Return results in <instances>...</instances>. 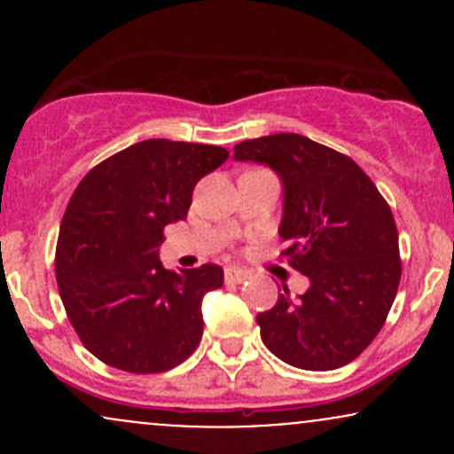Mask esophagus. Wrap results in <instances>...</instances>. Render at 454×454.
<instances>
[{
	"label": "esophagus",
	"instance_id": "1",
	"mask_svg": "<svg viewBox=\"0 0 454 454\" xmlns=\"http://www.w3.org/2000/svg\"><path fill=\"white\" fill-rule=\"evenodd\" d=\"M247 278H249L247 270L239 267H226V270H223V279H226L228 284H243Z\"/></svg>",
	"mask_w": 454,
	"mask_h": 454
}]
</instances>
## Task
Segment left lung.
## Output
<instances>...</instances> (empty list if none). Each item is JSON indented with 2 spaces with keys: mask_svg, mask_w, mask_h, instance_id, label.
Listing matches in <instances>:
<instances>
[{
  "mask_svg": "<svg viewBox=\"0 0 454 454\" xmlns=\"http://www.w3.org/2000/svg\"><path fill=\"white\" fill-rule=\"evenodd\" d=\"M234 158L260 161L284 181L279 237L290 267L309 278L299 299L284 286L256 316L275 356L307 372L343 367L369 346L397 294L399 232L388 202L352 158L301 134L243 140Z\"/></svg>",
  "mask_w": 454,
  "mask_h": 454,
  "instance_id": "left-lung-1",
  "label": "left lung"
}]
</instances>
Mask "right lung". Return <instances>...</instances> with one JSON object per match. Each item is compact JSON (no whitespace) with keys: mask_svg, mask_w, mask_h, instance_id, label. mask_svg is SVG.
Returning a JSON list of instances; mask_svg holds the SVG:
<instances>
[{"mask_svg":"<svg viewBox=\"0 0 454 454\" xmlns=\"http://www.w3.org/2000/svg\"><path fill=\"white\" fill-rule=\"evenodd\" d=\"M215 145L149 138L100 161L67 202L55 249L61 303L93 356L129 373L176 367L202 340V296L223 286L220 264L161 267L168 223L185 220L192 192L220 168Z\"/></svg>","mask_w":454,"mask_h":454,"instance_id":"right-lung-1","label":"right lung"}]
</instances>
